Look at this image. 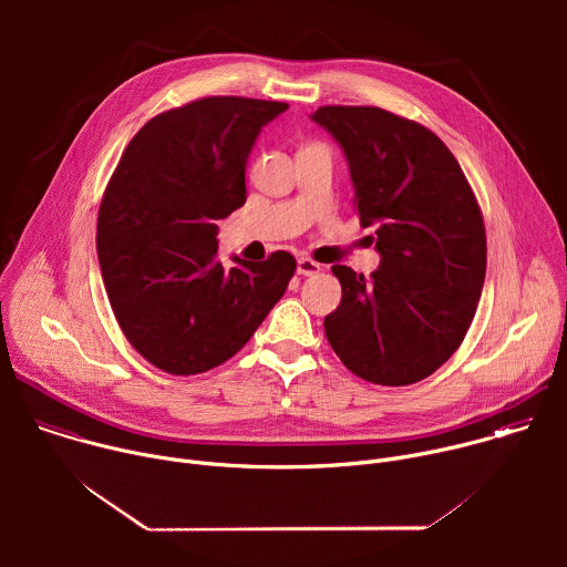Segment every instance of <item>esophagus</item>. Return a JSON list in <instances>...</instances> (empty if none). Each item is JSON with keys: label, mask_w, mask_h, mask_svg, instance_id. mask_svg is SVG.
<instances>
[{"label": "esophagus", "mask_w": 567, "mask_h": 567, "mask_svg": "<svg viewBox=\"0 0 567 567\" xmlns=\"http://www.w3.org/2000/svg\"><path fill=\"white\" fill-rule=\"evenodd\" d=\"M320 271V265L313 262L311 258H298V274L300 276H313Z\"/></svg>", "instance_id": "esophagus-1"}]
</instances>
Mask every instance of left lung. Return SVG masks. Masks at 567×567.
<instances>
[{
    "mask_svg": "<svg viewBox=\"0 0 567 567\" xmlns=\"http://www.w3.org/2000/svg\"><path fill=\"white\" fill-rule=\"evenodd\" d=\"M343 147L361 226L381 265L365 278L334 265L343 298L326 334L357 377L411 385L464 341L487 274V235L457 158L429 127L365 105L311 116Z\"/></svg>",
    "mask_w": 567,
    "mask_h": 567,
    "instance_id": "obj_1",
    "label": "left lung"
}]
</instances>
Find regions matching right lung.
<instances>
[{"mask_svg":"<svg viewBox=\"0 0 567 567\" xmlns=\"http://www.w3.org/2000/svg\"><path fill=\"white\" fill-rule=\"evenodd\" d=\"M289 105L208 96L150 118L127 143L99 208L96 251L118 326L154 368L188 377L247 346L296 260L217 256V219L247 202L251 147Z\"/></svg>","mask_w":567,"mask_h":567,"instance_id":"1","label":"right lung"}]
</instances>
